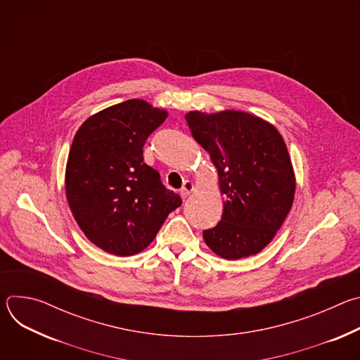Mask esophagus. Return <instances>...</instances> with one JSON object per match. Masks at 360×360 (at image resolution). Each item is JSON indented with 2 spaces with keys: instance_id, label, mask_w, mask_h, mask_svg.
Listing matches in <instances>:
<instances>
[{
  "instance_id": "1",
  "label": "esophagus",
  "mask_w": 360,
  "mask_h": 360,
  "mask_svg": "<svg viewBox=\"0 0 360 360\" xmlns=\"http://www.w3.org/2000/svg\"><path fill=\"white\" fill-rule=\"evenodd\" d=\"M193 191H195L193 182H192V181H185V182H184V186L181 188L179 192H181V196H182V198H188Z\"/></svg>"
}]
</instances>
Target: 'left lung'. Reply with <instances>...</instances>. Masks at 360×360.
<instances>
[{
    "mask_svg": "<svg viewBox=\"0 0 360 360\" xmlns=\"http://www.w3.org/2000/svg\"><path fill=\"white\" fill-rule=\"evenodd\" d=\"M192 136L218 171L225 196L218 225L203 240L224 259L261 252L288 217L296 181L286 143L268 121L242 111L185 115Z\"/></svg>",
    "mask_w": 360,
    "mask_h": 360,
    "instance_id": "obj_1",
    "label": "left lung"
}]
</instances>
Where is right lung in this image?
<instances>
[{"instance_id": "1", "label": "right lung", "mask_w": 360, "mask_h": 360, "mask_svg": "<svg viewBox=\"0 0 360 360\" xmlns=\"http://www.w3.org/2000/svg\"><path fill=\"white\" fill-rule=\"evenodd\" d=\"M167 117L143 99H128L91 115L74 136L67 200L81 231L102 250L139 253L181 207V196L142 157L145 141Z\"/></svg>"}]
</instances>
